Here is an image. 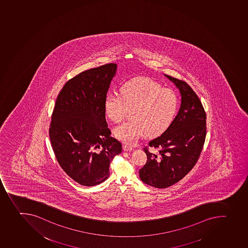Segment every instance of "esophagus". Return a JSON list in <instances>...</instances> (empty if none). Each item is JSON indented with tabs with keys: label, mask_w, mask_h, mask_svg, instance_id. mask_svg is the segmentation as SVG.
<instances>
[{
	"label": "esophagus",
	"mask_w": 248,
	"mask_h": 248,
	"mask_svg": "<svg viewBox=\"0 0 248 248\" xmlns=\"http://www.w3.org/2000/svg\"><path fill=\"white\" fill-rule=\"evenodd\" d=\"M123 150L124 151H132L133 148L130 147V146L127 145H123Z\"/></svg>",
	"instance_id": "34e87169"
}]
</instances>
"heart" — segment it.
I'll return each mask as SVG.
<instances>
[{
  "label": "heart",
  "mask_w": 248,
  "mask_h": 248,
  "mask_svg": "<svg viewBox=\"0 0 248 248\" xmlns=\"http://www.w3.org/2000/svg\"><path fill=\"white\" fill-rule=\"evenodd\" d=\"M121 95L109 93L105 98L107 116L119 123L133 109L132 120L114 129L115 138L128 145H134L148 134L157 136L162 134L174 120L179 108L176 92L165 88L149 78H135L123 85Z\"/></svg>",
  "instance_id": "1"
}]
</instances>
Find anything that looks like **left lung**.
Returning a JSON list of instances; mask_svg holds the SVG:
<instances>
[{"mask_svg": "<svg viewBox=\"0 0 248 248\" xmlns=\"http://www.w3.org/2000/svg\"><path fill=\"white\" fill-rule=\"evenodd\" d=\"M165 76L180 91L181 107L170 127L149 142L153 150L144 148L147 161L139 170L144 183L158 188L177 183L192 170L206 138V113L198 96L185 81Z\"/></svg>", "mask_w": 248, "mask_h": 248, "instance_id": "obj_1", "label": "left lung"}]
</instances>
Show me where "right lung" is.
<instances>
[{
  "label": "right lung",
  "mask_w": 248,
  "mask_h": 248,
  "mask_svg": "<svg viewBox=\"0 0 248 248\" xmlns=\"http://www.w3.org/2000/svg\"><path fill=\"white\" fill-rule=\"evenodd\" d=\"M116 72V63H108L81 72L65 83L56 101L51 146L63 171L81 186L105 181L110 161L123 150L110 137L104 107Z\"/></svg>",
  "instance_id": "obj_1"
}]
</instances>
